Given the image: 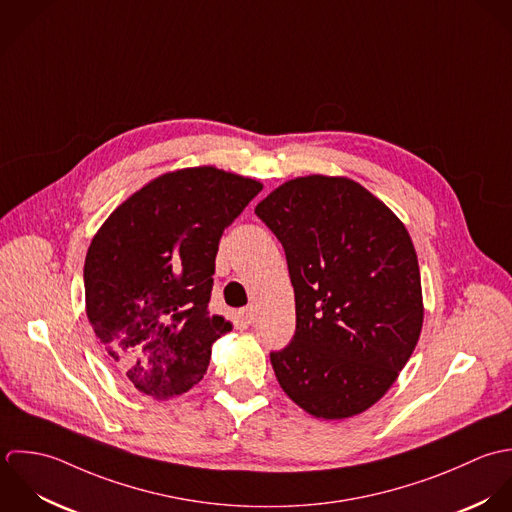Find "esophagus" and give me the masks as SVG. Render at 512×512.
<instances>
[{
  "instance_id": "esophagus-1",
  "label": "esophagus",
  "mask_w": 512,
  "mask_h": 512,
  "mask_svg": "<svg viewBox=\"0 0 512 512\" xmlns=\"http://www.w3.org/2000/svg\"><path fill=\"white\" fill-rule=\"evenodd\" d=\"M240 314H242V318H244L248 324H252V322L256 320V308H254V306H248V308H244Z\"/></svg>"
}]
</instances>
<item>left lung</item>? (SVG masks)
Instances as JSON below:
<instances>
[{"label": "left lung", "instance_id": "left-lung-1", "mask_svg": "<svg viewBox=\"0 0 512 512\" xmlns=\"http://www.w3.org/2000/svg\"><path fill=\"white\" fill-rule=\"evenodd\" d=\"M286 252L296 334L270 353L304 411L345 419L393 385L423 326L421 274L403 222L343 176H300L254 210Z\"/></svg>", "mask_w": 512, "mask_h": 512}]
</instances>
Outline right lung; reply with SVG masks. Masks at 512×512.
Masks as SVG:
<instances>
[{"mask_svg": "<svg viewBox=\"0 0 512 512\" xmlns=\"http://www.w3.org/2000/svg\"><path fill=\"white\" fill-rule=\"evenodd\" d=\"M262 184L214 167L167 172L129 196L85 258L87 318L109 361L141 393L188 391L232 330L208 312L214 260Z\"/></svg>", "mask_w": 512, "mask_h": 512, "instance_id": "1", "label": "right lung"}]
</instances>
